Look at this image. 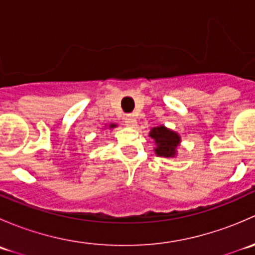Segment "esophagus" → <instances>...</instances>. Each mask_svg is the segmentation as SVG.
Wrapping results in <instances>:
<instances>
[{"label":"esophagus","instance_id":"esophagus-1","mask_svg":"<svg viewBox=\"0 0 255 255\" xmlns=\"http://www.w3.org/2000/svg\"><path fill=\"white\" fill-rule=\"evenodd\" d=\"M125 123L128 126V127H134L135 125H137V120H135V117L133 115H127L125 118Z\"/></svg>","mask_w":255,"mask_h":255}]
</instances>
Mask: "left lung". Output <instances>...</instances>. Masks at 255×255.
I'll return each mask as SVG.
<instances>
[{
	"label": "left lung",
	"instance_id": "1",
	"mask_svg": "<svg viewBox=\"0 0 255 255\" xmlns=\"http://www.w3.org/2000/svg\"><path fill=\"white\" fill-rule=\"evenodd\" d=\"M149 135L155 140L156 145H158L155 148V153L159 156L169 158V156L175 155L176 148L180 142V137L177 135V133L168 129L164 126H160V127H154Z\"/></svg>",
	"mask_w": 255,
	"mask_h": 255
}]
</instances>
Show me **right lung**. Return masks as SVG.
I'll return each instance as SVG.
<instances>
[{"mask_svg": "<svg viewBox=\"0 0 255 255\" xmlns=\"http://www.w3.org/2000/svg\"><path fill=\"white\" fill-rule=\"evenodd\" d=\"M113 127H116V125H111V126H110V128H113Z\"/></svg>", "mask_w": 255, "mask_h": 255, "instance_id": "1", "label": "right lung"}]
</instances>
